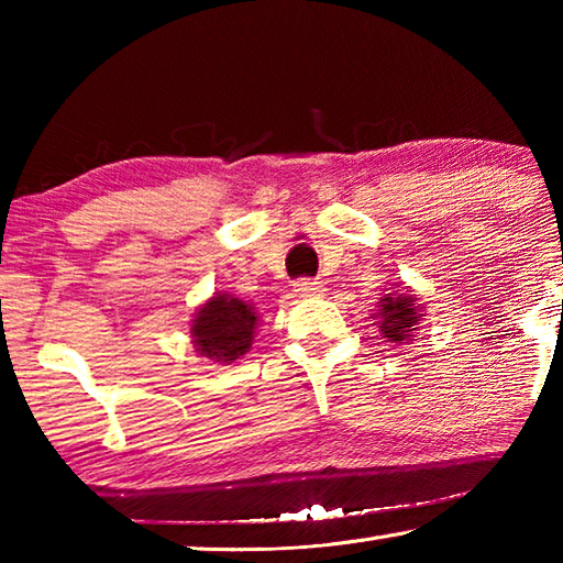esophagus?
<instances>
[{"label": "esophagus", "instance_id": "esophagus-1", "mask_svg": "<svg viewBox=\"0 0 563 563\" xmlns=\"http://www.w3.org/2000/svg\"><path fill=\"white\" fill-rule=\"evenodd\" d=\"M324 292H327V288L319 280L302 278V280L295 283V295L297 297H321Z\"/></svg>", "mask_w": 563, "mask_h": 563}]
</instances>
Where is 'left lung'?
<instances>
[{
    "label": "left lung",
    "mask_w": 563,
    "mask_h": 563,
    "mask_svg": "<svg viewBox=\"0 0 563 563\" xmlns=\"http://www.w3.org/2000/svg\"><path fill=\"white\" fill-rule=\"evenodd\" d=\"M423 317L426 307L418 300V295H413L409 285L394 283L391 288H385V295L379 297L375 314L369 319H375L382 339L401 345L416 339V331L421 329Z\"/></svg>",
    "instance_id": "8db88e82"
}]
</instances>
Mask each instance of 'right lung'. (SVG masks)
Returning a JSON list of instances; mask_svg holds the SVG:
<instances>
[{
  "label": "right lung",
  "instance_id": "right-lung-1",
  "mask_svg": "<svg viewBox=\"0 0 563 563\" xmlns=\"http://www.w3.org/2000/svg\"><path fill=\"white\" fill-rule=\"evenodd\" d=\"M258 321L254 305L230 292H212L190 319V343L200 357L230 365L251 349Z\"/></svg>",
  "mask_w": 563,
  "mask_h": 563
}]
</instances>
